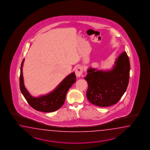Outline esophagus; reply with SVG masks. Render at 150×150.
<instances>
[{
  "instance_id": "1",
  "label": "esophagus",
  "mask_w": 150,
  "mask_h": 150,
  "mask_svg": "<svg viewBox=\"0 0 150 150\" xmlns=\"http://www.w3.org/2000/svg\"><path fill=\"white\" fill-rule=\"evenodd\" d=\"M75 73H76V76H79V77L81 76L83 73V67H77L75 71Z\"/></svg>"
}]
</instances>
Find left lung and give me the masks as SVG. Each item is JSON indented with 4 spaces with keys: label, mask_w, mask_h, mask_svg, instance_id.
<instances>
[{
    "label": "left lung",
    "mask_w": 150,
    "mask_h": 150,
    "mask_svg": "<svg viewBox=\"0 0 150 150\" xmlns=\"http://www.w3.org/2000/svg\"><path fill=\"white\" fill-rule=\"evenodd\" d=\"M130 69V61L125 51L116 59L110 70L89 68L84 79L88 83L86 96L89 102L102 107L117 103L127 88Z\"/></svg>",
    "instance_id": "8db88e82"
}]
</instances>
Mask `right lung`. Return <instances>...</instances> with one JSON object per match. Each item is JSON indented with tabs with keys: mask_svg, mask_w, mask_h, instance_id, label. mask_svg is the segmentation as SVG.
Returning <instances> with one entry per match:
<instances>
[{
	"mask_svg": "<svg viewBox=\"0 0 150 150\" xmlns=\"http://www.w3.org/2000/svg\"><path fill=\"white\" fill-rule=\"evenodd\" d=\"M25 59H23L20 76V88L23 96L32 108L40 112H54L63 105L68 90L76 82V76L74 72L67 76L55 89L48 94L35 98L31 96L25 88L23 78V67Z\"/></svg>",
	"mask_w": 150,
	"mask_h": 150,
	"instance_id": "right-lung-1",
	"label": "right lung"
}]
</instances>
